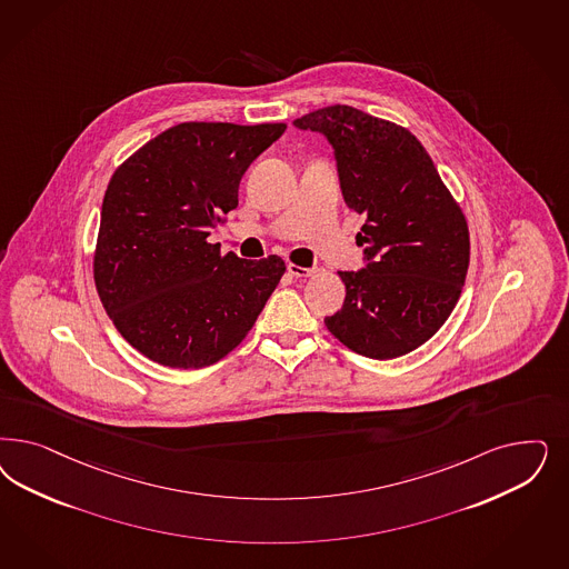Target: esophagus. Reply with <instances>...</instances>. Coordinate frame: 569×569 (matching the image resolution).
Here are the masks:
<instances>
[{"instance_id": "esophagus-1", "label": "esophagus", "mask_w": 569, "mask_h": 569, "mask_svg": "<svg viewBox=\"0 0 569 569\" xmlns=\"http://www.w3.org/2000/svg\"><path fill=\"white\" fill-rule=\"evenodd\" d=\"M287 270H289V274L295 276V278H308V276H312L313 272H316L313 268H301V266H295V263H289Z\"/></svg>"}]
</instances>
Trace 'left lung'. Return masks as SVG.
<instances>
[{
    "label": "left lung",
    "mask_w": 569,
    "mask_h": 569,
    "mask_svg": "<svg viewBox=\"0 0 569 569\" xmlns=\"http://www.w3.org/2000/svg\"><path fill=\"white\" fill-rule=\"evenodd\" d=\"M329 140L365 268L339 272L341 310L327 329L351 351L391 360L421 348L459 301L469 268V230L421 142L368 112L335 104L295 119Z\"/></svg>",
    "instance_id": "left-lung-1"
}]
</instances>
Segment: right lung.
Listing matches in <instances>:
<instances>
[{"label":"right lung","instance_id":"add662e5","mask_svg":"<svg viewBox=\"0 0 569 569\" xmlns=\"http://www.w3.org/2000/svg\"><path fill=\"white\" fill-rule=\"evenodd\" d=\"M284 123H180L110 178L93 280L131 348L171 368L216 365L253 329L284 274L280 257L221 256L209 242L240 178Z\"/></svg>","mask_w":569,"mask_h":569}]
</instances>
